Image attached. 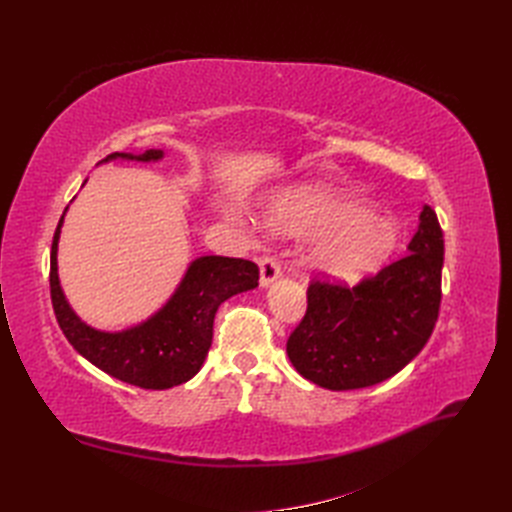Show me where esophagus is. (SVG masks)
Listing matches in <instances>:
<instances>
[{"instance_id": "esophagus-1", "label": "esophagus", "mask_w": 512, "mask_h": 512, "mask_svg": "<svg viewBox=\"0 0 512 512\" xmlns=\"http://www.w3.org/2000/svg\"><path fill=\"white\" fill-rule=\"evenodd\" d=\"M280 275H282L280 260H277L275 256H271V254L260 258V284L262 286H269Z\"/></svg>"}]
</instances>
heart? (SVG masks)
I'll return each mask as SVG.
<instances>
[{
    "label": "heart",
    "instance_id": "1",
    "mask_svg": "<svg viewBox=\"0 0 512 512\" xmlns=\"http://www.w3.org/2000/svg\"><path fill=\"white\" fill-rule=\"evenodd\" d=\"M267 218L275 230L316 235L309 260L337 277L374 271L393 252L399 235L391 218L367 211L359 198L322 183L280 194Z\"/></svg>",
    "mask_w": 512,
    "mask_h": 512
}]
</instances>
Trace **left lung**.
I'll return each mask as SVG.
<instances>
[{"label":"left lung","mask_w":512,"mask_h":512,"mask_svg":"<svg viewBox=\"0 0 512 512\" xmlns=\"http://www.w3.org/2000/svg\"><path fill=\"white\" fill-rule=\"evenodd\" d=\"M410 254L354 286L314 277L307 309L286 342L303 378L329 391L365 389L404 369L425 348L442 301L444 237L429 205Z\"/></svg>","instance_id":"1"}]
</instances>
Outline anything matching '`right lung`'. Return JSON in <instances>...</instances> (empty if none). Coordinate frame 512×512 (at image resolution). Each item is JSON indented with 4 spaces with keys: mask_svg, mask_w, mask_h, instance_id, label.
I'll use <instances>...</instances> for the list:
<instances>
[{
    "mask_svg": "<svg viewBox=\"0 0 512 512\" xmlns=\"http://www.w3.org/2000/svg\"><path fill=\"white\" fill-rule=\"evenodd\" d=\"M138 162L160 160V149H149L141 156L113 153L111 158ZM59 220L51 247V301L59 329L74 350L89 363L121 382L149 391H164L188 382L203 367L213 339V318L218 307L232 294L258 286V265L243 258L203 256L194 260L181 286L160 312L134 329L102 333L76 318L64 299L57 277Z\"/></svg>",
    "mask_w": 512,
    "mask_h": 512,
    "instance_id": "right-lung-1",
    "label": "right lung"
}]
</instances>
